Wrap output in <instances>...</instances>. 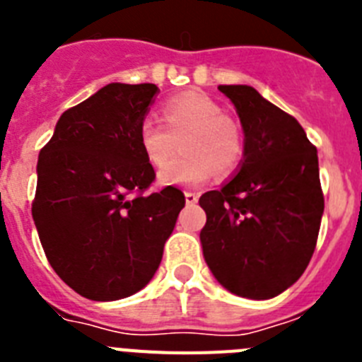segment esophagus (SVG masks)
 <instances>
[{"instance_id":"34e87169","label":"esophagus","mask_w":362,"mask_h":362,"mask_svg":"<svg viewBox=\"0 0 362 362\" xmlns=\"http://www.w3.org/2000/svg\"><path fill=\"white\" fill-rule=\"evenodd\" d=\"M185 199H187V204H196L197 199H199V196H197L196 192H185Z\"/></svg>"}]
</instances>
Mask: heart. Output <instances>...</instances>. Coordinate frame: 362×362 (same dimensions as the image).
Here are the masks:
<instances>
[{
  "label": "heart",
  "instance_id": "1",
  "mask_svg": "<svg viewBox=\"0 0 362 362\" xmlns=\"http://www.w3.org/2000/svg\"><path fill=\"white\" fill-rule=\"evenodd\" d=\"M161 121L143 117L137 143L146 161L161 168L182 141L184 153L159 174L165 185H199L212 177L232 174L245 158V137L235 119L223 114L217 101L203 92H185L166 99Z\"/></svg>",
  "mask_w": 362,
  "mask_h": 362
}]
</instances>
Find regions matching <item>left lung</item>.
Wrapping results in <instances>:
<instances>
[{"instance_id":"1","label":"left lung","mask_w":362,"mask_h":362,"mask_svg":"<svg viewBox=\"0 0 362 362\" xmlns=\"http://www.w3.org/2000/svg\"><path fill=\"white\" fill-rule=\"evenodd\" d=\"M245 130L241 168L219 190L199 197L204 261L226 290L270 299L308 267L325 197L317 148L296 117L246 85H219Z\"/></svg>"}]
</instances>
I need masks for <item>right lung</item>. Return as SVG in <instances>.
Segmentation results:
<instances>
[{
    "instance_id": "1",
    "label": "right lung",
    "mask_w": 362,
    "mask_h": 362,
    "mask_svg": "<svg viewBox=\"0 0 362 362\" xmlns=\"http://www.w3.org/2000/svg\"><path fill=\"white\" fill-rule=\"evenodd\" d=\"M158 86L110 83L62 114L37 159L32 217L50 267L92 300L129 297L163 257L185 194L150 192L137 127Z\"/></svg>"
}]
</instances>
